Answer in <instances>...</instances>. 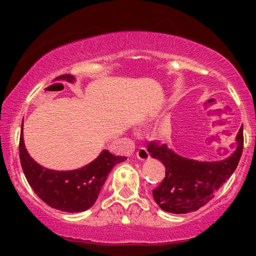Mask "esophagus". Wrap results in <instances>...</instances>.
I'll list each match as a JSON object with an SVG mask.
<instances>
[{
    "label": "esophagus",
    "mask_w": 256,
    "mask_h": 256,
    "mask_svg": "<svg viewBox=\"0 0 256 256\" xmlns=\"http://www.w3.org/2000/svg\"><path fill=\"white\" fill-rule=\"evenodd\" d=\"M136 155H137V158H140V160H142V161L148 160V158H150V154H149V152L146 150V148H143V146H142V148L138 149Z\"/></svg>",
    "instance_id": "obj_1"
}]
</instances>
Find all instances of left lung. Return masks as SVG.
<instances>
[{
    "mask_svg": "<svg viewBox=\"0 0 256 256\" xmlns=\"http://www.w3.org/2000/svg\"><path fill=\"white\" fill-rule=\"evenodd\" d=\"M148 152L166 168L165 178L152 190L155 202L170 213L195 212L214 198L236 170L243 152V128L236 136V150L222 161L204 162L183 158L158 140L149 142Z\"/></svg>",
    "mask_w": 256,
    "mask_h": 256,
    "instance_id": "left-lung-1",
    "label": "left lung"
}]
</instances>
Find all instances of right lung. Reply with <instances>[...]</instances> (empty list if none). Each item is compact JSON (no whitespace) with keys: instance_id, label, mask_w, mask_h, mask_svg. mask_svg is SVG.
Segmentation results:
<instances>
[{"instance_id":"right-lung-1","label":"right lung","mask_w":256,"mask_h":256,"mask_svg":"<svg viewBox=\"0 0 256 256\" xmlns=\"http://www.w3.org/2000/svg\"><path fill=\"white\" fill-rule=\"evenodd\" d=\"M58 78L67 82L74 80L71 74H62ZM19 156L25 177L38 198L52 208L70 213L89 210L98 200L112 168L126 160L125 156H116L108 150H104L98 158L82 168L72 171L44 168L30 158L25 149L22 126Z\"/></svg>"}]
</instances>
